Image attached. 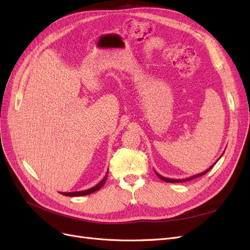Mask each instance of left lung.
Returning <instances> with one entry per match:
<instances>
[{"instance_id": "left-lung-1", "label": "left lung", "mask_w": 250, "mask_h": 250, "mask_svg": "<svg viewBox=\"0 0 250 250\" xmlns=\"http://www.w3.org/2000/svg\"><path fill=\"white\" fill-rule=\"evenodd\" d=\"M222 156V155H221ZM218 162V161H217ZM216 162V163H217ZM216 163L211 166V167H209L208 170H206L204 172H202V173H200V174H197V175H194V176H191V177H188V178H184V179H172V178H166V177H164V176H162L161 174H158L156 171H155V173H156V175L160 177L162 180H164V181H166V183H185V181H188V180H192V179H194V178H196V177H199V176H202V175H204V174L206 173H208L211 168L214 167V166L216 165Z\"/></svg>"}]
</instances>
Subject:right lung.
<instances>
[{"instance_id":"1","label":"right lung","mask_w":250,"mask_h":250,"mask_svg":"<svg viewBox=\"0 0 250 250\" xmlns=\"http://www.w3.org/2000/svg\"><path fill=\"white\" fill-rule=\"evenodd\" d=\"M107 174H108V172H106V174H105V176L103 177V179L100 181L99 184L96 185V186L93 187V188H87V190L79 191V192H70V193H64V192H63V193H62V194L64 195V196H72V197H74V196H85V195L92 194V193H94V192H96V191H98V190H100V188L104 186L105 181H106V179H107Z\"/></svg>"}]
</instances>
